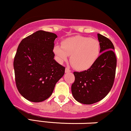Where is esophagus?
<instances>
[{
  "mask_svg": "<svg viewBox=\"0 0 131 131\" xmlns=\"http://www.w3.org/2000/svg\"><path fill=\"white\" fill-rule=\"evenodd\" d=\"M71 72V70H70L69 68H66V69H65L66 73H69V72Z\"/></svg>",
  "mask_w": 131,
  "mask_h": 131,
  "instance_id": "34e87169",
  "label": "esophagus"
}]
</instances>
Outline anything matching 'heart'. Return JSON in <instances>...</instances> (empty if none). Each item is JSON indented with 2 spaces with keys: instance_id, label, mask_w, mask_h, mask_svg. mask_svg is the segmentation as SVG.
<instances>
[{
  "instance_id": "1",
  "label": "heart",
  "mask_w": 131,
  "mask_h": 131,
  "mask_svg": "<svg viewBox=\"0 0 131 131\" xmlns=\"http://www.w3.org/2000/svg\"><path fill=\"white\" fill-rule=\"evenodd\" d=\"M53 52L59 62L66 61L70 55L72 66L77 70H84L90 69L97 59L100 44L94 38L76 35L64 40L62 46L56 45Z\"/></svg>"
}]
</instances>
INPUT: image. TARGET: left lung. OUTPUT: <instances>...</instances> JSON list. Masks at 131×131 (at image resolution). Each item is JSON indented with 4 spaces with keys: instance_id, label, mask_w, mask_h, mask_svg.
Masks as SVG:
<instances>
[{
    "instance_id": "obj_1",
    "label": "left lung",
    "mask_w": 131,
    "mask_h": 131,
    "mask_svg": "<svg viewBox=\"0 0 131 131\" xmlns=\"http://www.w3.org/2000/svg\"><path fill=\"white\" fill-rule=\"evenodd\" d=\"M97 37L101 54L87 70L73 72L72 95L78 102L87 105L99 102L108 94L113 86L116 72L114 46L102 35L97 34Z\"/></svg>"
}]
</instances>
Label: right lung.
Returning a JSON list of instances; mask_svg holds the SVG:
<instances>
[{
    "instance_id": "add662e5",
    "label": "right lung",
    "mask_w": 131,
    "mask_h": 131,
    "mask_svg": "<svg viewBox=\"0 0 131 131\" xmlns=\"http://www.w3.org/2000/svg\"><path fill=\"white\" fill-rule=\"evenodd\" d=\"M57 37L54 33L38 30L23 39L17 49L13 62L16 87L30 102L47 99L64 74L65 67L54 59Z\"/></svg>"
}]
</instances>
